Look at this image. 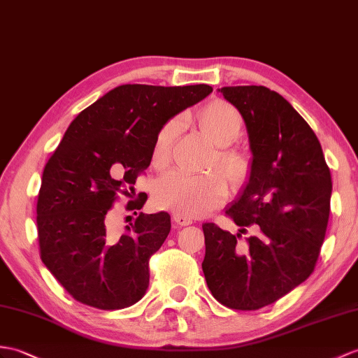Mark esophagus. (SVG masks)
Masks as SVG:
<instances>
[{
  "instance_id": "obj_1",
  "label": "esophagus",
  "mask_w": 358,
  "mask_h": 358,
  "mask_svg": "<svg viewBox=\"0 0 358 358\" xmlns=\"http://www.w3.org/2000/svg\"><path fill=\"white\" fill-rule=\"evenodd\" d=\"M172 220L180 227H185V226H189V224H192V218L185 217V215H178V213H173Z\"/></svg>"
}]
</instances>
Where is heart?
<instances>
[{
	"instance_id": "1",
	"label": "heart",
	"mask_w": 358,
	"mask_h": 358,
	"mask_svg": "<svg viewBox=\"0 0 358 358\" xmlns=\"http://www.w3.org/2000/svg\"><path fill=\"white\" fill-rule=\"evenodd\" d=\"M181 124V117H173L160 129L154 148V162L157 164L169 162ZM199 124L215 145L229 146L243 131V117L234 105L215 101L203 108L199 114ZM218 164L231 180H239L245 176L247 164L235 151H221ZM227 181L220 172L192 173L176 169L166 172L157 182L154 199L162 209L195 218L218 207L227 196Z\"/></svg>"
}]
</instances>
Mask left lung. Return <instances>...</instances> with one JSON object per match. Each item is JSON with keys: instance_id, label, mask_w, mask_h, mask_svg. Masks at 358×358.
I'll return each instance as SVG.
<instances>
[{"instance_id": "1", "label": "left lung", "mask_w": 358, "mask_h": 358, "mask_svg": "<svg viewBox=\"0 0 358 358\" xmlns=\"http://www.w3.org/2000/svg\"><path fill=\"white\" fill-rule=\"evenodd\" d=\"M218 91L243 115L252 151L247 185L226 212L239 227H257L241 252L239 234L203 224V273L218 302L252 311L313 273L329 218L331 172L310 124L276 91L262 85Z\"/></svg>"}]
</instances>
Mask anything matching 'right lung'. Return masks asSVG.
Instances as JSON below:
<instances>
[{
	"instance_id": "obj_1",
	"label": "right lung",
	"mask_w": 358,
	"mask_h": 358,
	"mask_svg": "<svg viewBox=\"0 0 358 358\" xmlns=\"http://www.w3.org/2000/svg\"><path fill=\"white\" fill-rule=\"evenodd\" d=\"M212 91L120 85L70 123L44 168L36 224L41 259L76 301L122 310L145 296L149 257L169 235V213H140L119 236L108 229L110 209L119 192L136 195L166 122ZM146 198L138 194L128 209L140 210Z\"/></svg>"
}]
</instances>
